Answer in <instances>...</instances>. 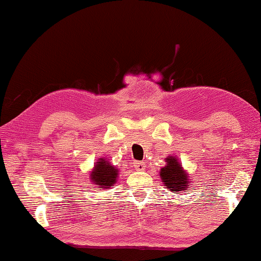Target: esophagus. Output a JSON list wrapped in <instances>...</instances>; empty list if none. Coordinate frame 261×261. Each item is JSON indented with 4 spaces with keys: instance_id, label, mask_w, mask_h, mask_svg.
I'll return each mask as SVG.
<instances>
[{
    "instance_id": "1",
    "label": "esophagus",
    "mask_w": 261,
    "mask_h": 261,
    "mask_svg": "<svg viewBox=\"0 0 261 261\" xmlns=\"http://www.w3.org/2000/svg\"><path fill=\"white\" fill-rule=\"evenodd\" d=\"M144 167H146V163L144 162H134V168L136 170L142 171L144 169Z\"/></svg>"
}]
</instances>
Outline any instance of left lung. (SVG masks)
I'll return each mask as SVG.
<instances>
[{
	"label": "left lung",
	"instance_id": "1",
	"mask_svg": "<svg viewBox=\"0 0 261 261\" xmlns=\"http://www.w3.org/2000/svg\"><path fill=\"white\" fill-rule=\"evenodd\" d=\"M160 177L164 187L171 192H187L190 186L188 171L184 170L178 160L172 156L166 158V166L160 170Z\"/></svg>",
	"mask_w": 261,
	"mask_h": 261
}]
</instances>
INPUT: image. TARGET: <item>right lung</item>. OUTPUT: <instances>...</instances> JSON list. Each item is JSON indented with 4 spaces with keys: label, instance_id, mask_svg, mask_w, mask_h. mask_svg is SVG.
Wrapping results in <instances>:
<instances>
[{
    "label": "right lung",
    "instance_id": "add662e5",
    "mask_svg": "<svg viewBox=\"0 0 261 261\" xmlns=\"http://www.w3.org/2000/svg\"><path fill=\"white\" fill-rule=\"evenodd\" d=\"M118 175L119 170L114 166H112L107 159H99L94 164L93 170L91 171L90 178L91 182L95 186L108 189L117 182Z\"/></svg>",
    "mask_w": 261,
    "mask_h": 261
}]
</instances>
